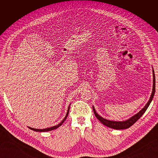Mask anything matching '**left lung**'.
Segmentation results:
<instances>
[{
	"mask_svg": "<svg viewBox=\"0 0 158 158\" xmlns=\"http://www.w3.org/2000/svg\"><path fill=\"white\" fill-rule=\"evenodd\" d=\"M153 78H153L154 79L153 80V82H153V89H152V92L151 94L150 98L149 99V101L148 102V103L144 106V107L142 108L137 114H135V115L132 116L130 118L127 119V121H113L107 120V119H106V118L102 117L101 116H99V114L96 113V111H95L94 107L93 106L94 113L95 114V117H97V118L103 124V125H106V127H108L109 128H114V129H118V130H122V129H126V128H128L129 127H131L133 125V124H135L138 120V119H139L142 116V114L145 113L148 107H149L151 102L152 101L153 98H154V95L155 92H156V88H156V79H155V74H154V70H153Z\"/></svg>",
	"mask_w": 158,
	"mask_h": 158,
	"instance_id": "8db88e82",
	"label": "left lung"
}]
</instances>
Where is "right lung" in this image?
I'll return each mask as SVG.
<instances>
[{
	"label": "right lung",
	"mask_w": 158,
	"mask_h": 158,
	"mask_svg": "<svg viewBox=\"0 0 158 158\" xmlns=\"http://www.w3.org/2000/svg\"><path fill=\"white\" fill-rule=\"evenodd\" d=\"M69 109H70V106L69 107V109H68V111H67V113H66V116H65V117L64 118V119L63 121H62L59 125H56V126H53V127H50V128H45V129H37V128H31V127H29L31 130H33V131H36V132H47V131H52V130H55V129H56V128H57L58 127H59L60 126H61L62 125V124H63L64 122V121L66 120V117H67V116H68V114H69Z\"/></svg>",
	"instance_id": "right-lung-1"
}]
</instances>
